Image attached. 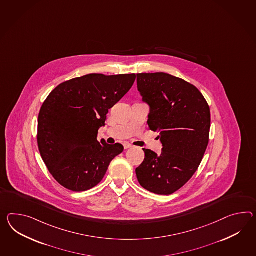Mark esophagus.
Here are the masks:
<instances>
[{"label":"esophagus","instance_id":"obj_1","mask_svg":"<svg viewBox=\"0 0 256 256\" xmlns=\"http://www.w3.org/2000/svg\"><path fill=\"white\" fill-rule=\"evenodd\" d=\"M131 147H132V145H131V144H128V142H125V144H124V148H125L126 150L130 149Z\"/></svg>","mask_w":256,"mask_h":256}]
</instances>
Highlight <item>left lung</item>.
<instances>
[{
  "label": "left lung",
  "mask_w": 256,
  "mask_h": 256,
  "mask_svg": "<svg viewBox=\"0 0 256 256\" xmlns=\"http://www.w3.org/2000/svg\"><path fill=\"white\" fill-rule=\"evenodd\" d=\"M137 86L150 109L148 126L159 133L162 146L159 156L144 149L138 180L150 192L174 194L192 178L204 156L210 108L197 88L166 73L137 74Z\"/></svg>",
  "instance_id": "left-lung-1"
}]
</instances>
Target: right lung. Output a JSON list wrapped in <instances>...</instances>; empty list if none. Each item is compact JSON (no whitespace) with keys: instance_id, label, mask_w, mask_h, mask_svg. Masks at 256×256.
I'll return each instance as SVG.
<instances>
[{"instance_id":"right-lung-1","label":"right lung","mask_w":256,"mask_h":256,"mask_svg":"<svg viewBox=\"0 0 256 256\" xmlns=\"http://www.w3.org/2000/svg\"><path fill=\"white\" fill-rule=\"evenodd\" d=\"M135 74H88L57 86L40 108L38 146L52 176L62 187L85 192L104 178L124 147L98 142L106 114L133 86Z\"/></svg>"}]
</instances>
